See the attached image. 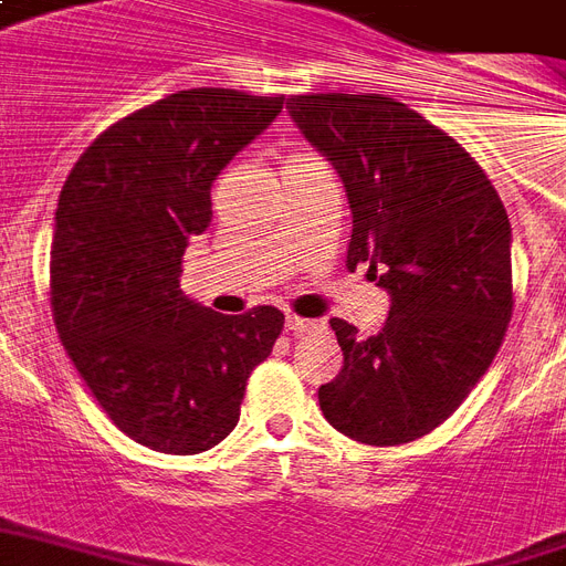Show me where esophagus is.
I'll return each mask as SVG.
<instances>
[{"label":"esophagus","instance_id":"obj_1","mask_svg":"<svg viewBox=\"0 0 566 566\" xmlns=\"http://www.w3.org/2000/svg\"><path fill=\"white\" fill-rule=\"evenodd\" d=\"M284 329L291 332V335H312V332H317V321H305V317L287 314L284 317Z\"/></svg>","mask_w":566,"mask_h":566}]
</instances>
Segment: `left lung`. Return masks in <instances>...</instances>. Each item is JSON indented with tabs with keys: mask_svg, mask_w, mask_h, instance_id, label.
<instances>
[{
	"mask_svg": "<svg viewBox=\"0 0 566 566\" xmlns=\"http://www.w3.org/2000/svg\"><path fill=\"white\" fill-rule=\"evenodd\" d=\"M293 124L338 171L353 231L347 266L388 293L382 329L332 317L344 353L321 386L326 421L365 446L437 430L484 377L511 321V222L448 133L382 94H300Z\"/></svg>",
	"mask_w": 566,
	"mask_h": 566,
	"instance_id": "1",
	"label": "left lung"
}]
</instances>
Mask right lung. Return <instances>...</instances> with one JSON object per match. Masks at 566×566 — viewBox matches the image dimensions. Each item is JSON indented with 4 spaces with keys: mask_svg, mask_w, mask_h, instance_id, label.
<instances>
[{
    "mask_svg": "<svg viewBox=\"0 0 566 566\" xmlns=\"http://www.w3.org/2000/svg\"><path fill=\"white\" fill-rule=\"evenodd\" d=\"M282 103L231 88L168 94L101 133L59 196V338L115 427L163 454H201L234 430L245 379L284 326L273 305L228 317L180 291L213 180Z\"/></svg>",
    "mask_w": 566,
    "mask_h": 566,
    "instance_id": "1",
    "label": "right lung"
}]
</instances>
